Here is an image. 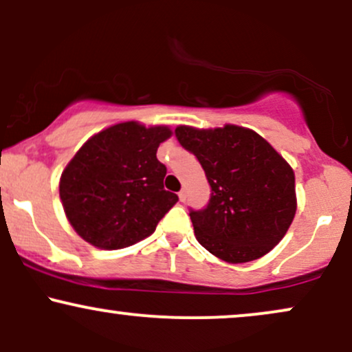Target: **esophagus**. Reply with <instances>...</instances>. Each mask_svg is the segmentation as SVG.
Listing matches in <instances>:
<instances>
[{
	"label": "esophagus",
	"mask_w": 352,
	"mask_h": 352,
	"mask_svg": "<svg viewBox=\"0 0 352 352\" xmlns=\"http://www.w3.org/2000/svg\"><path fill=\"white\" fill-rule=\"evenodd\" d=\"M179 199H180V201H185V199H187V193H185V190H180Z\"/></svg>",
	"instance_id": "1"
}]
</instances>
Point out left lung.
<instances>
[{"mask_svg":"<svg viewBox=\"0 0 352 352\" xmlns=\"http://www.w3.org/2000/svg\"><path fill=\"white\" fill-rule=\"evenodd\" d=\"M175 137L197 157L212 188L207 207L190 210L199 243L227 263L272 252L296 213L289 164L263 137L238 125H179Z\"/></svg>","mask_w":352,"mask_h":352,"instance_id":"obj_1","label":"left lung"}]
</instances>
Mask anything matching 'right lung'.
Instances as JSON below:
<instances>
[{
    "label": "right lung",
    "instance_id": "1",
    "mask_svg": "<svg viewBox=\"0 0 352 352\" xmlns=\"http://www.w3.org/2000/svg\"><path fill=\"white\" fill-rule=\"evenodd\" d=\"M172 135L165 125L122 122L92 135L66 165L59 197L72 228L87 243L119 250L155 232L179 201L164 188L167 167L159 145Z\"/></svg>",
    "mask_w": 352,
    "mask_h": 352
}]
</instances>
